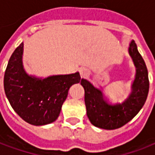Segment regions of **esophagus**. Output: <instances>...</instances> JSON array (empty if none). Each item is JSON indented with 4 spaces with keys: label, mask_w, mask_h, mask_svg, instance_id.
I'll return each instance as SVG.
<instances>
[{
    "label": "esophagus",
    "mask_w": 155,
    "mask_h": 155,
    "mask_svg": "<svg viewBox=\"0 0 155 155\" xmlns=\"http://www.w3.org/2000/svg\"><path fill=\"white\" fill-rule=\"evenodd\" d=\"M80 74H81V76L82 77H88L89 76V74H90V72L89 71L87 70V69H81L80 70Z\"/></svg>",
    "instance_id": "esophagus-1"
}]
</instances>
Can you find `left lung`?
I'll use <instances>...</instances> for the list:
<instances>
[{
  "mask_svg": "<svg viewBox=\"0 0 155 155\" xmlns=\"http://www.w3.org/2000/svg\"><path fill=\"white\" fill-rule=\"evenodd\" d=\"M129 54L136 67V78L130 93L122 102H114L89 80L83 78L86 114L94 126L106 130H115L124 126L139 112L144 106L149 91L148 72L146 63L137 49L135 41L130 44Z\"/></svg>",
  "mask_w": 155,
  "mask_h": 155,
  "instance_id": "left-lung-1",
  "label": "left lung"
}]
</instances>
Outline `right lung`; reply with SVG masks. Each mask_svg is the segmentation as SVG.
Listing matches in <instances>:
<instances>
[{
    "label": "right lung",
    "mask_w": 155,
    "mask_h": 155,
    "mask_svg": "<svg viewBox=\"0 0 155 155\" xmlns=\"http://www.w3.org/2000/svg\"><path fill=\"white\" fill-rule=\"evenodd\" d=\"M24 43L17 47L8 63L4 90L13 109L23 120L33 125L54 122L72 84L79 83L78 72L70 75L37 78L29 76L23 67Z\"/></svg>",
    "instance_id": "right-lung-1"
}]
</instances>
